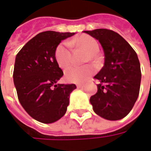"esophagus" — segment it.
<instances>
[{
    "instance_id": "34e87169",
    "label": "esophagus",
    "mask_w": 151,
    "mask_h": 151,
    "mask_svg": "<svg viewBox=\"0 0 151 151\" xmlns=\"http://www.w3.org/2000/svg\"><path fill=\"white\" fill-rule=\"evenodd\" d=\"M86 86V83H80V84H78L77 85V87L78 88H84Z\"/></svg>"
}]
</instances>
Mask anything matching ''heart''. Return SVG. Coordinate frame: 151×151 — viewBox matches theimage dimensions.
I'll list each match as a JSON object with an SVG mask.
<instances>
[{
    "mask_svg": "<svg viewBox=\"0 0 151 151\" xmlns=\"http://www.w3.org/2000/svg\"><path fill=\"white\" fill-rule=\"evenodd\" d=\"M70 45L82 47L89 53L86 60L95 61L98 59L97 53L99 52V43L95 38L88 35H82L78 37L67 42L59 43L55 50V58L57 64L62 69L67 68L72 61V52ZM95 69L91 65H86L83 67L72 66L66 69L65 72V78L67 82L78 83L85 81L89 76L91 75Z\"/></svg>",
    "mask_w": 151,
    "mask_h": 151,
    "instance_id": "b5f03b06",
    "label": "heart"
}]
</instances>
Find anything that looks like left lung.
I'll return each instance as SVG.
<instances>
[{
  "instance_id": "8db88e82",
  "label": "left lung",
  "mask_w": 151,
  "mask_h": 151,
  "mask_svg": "<svg viewBox=\"0 0 151 151\" xmlns=\"http://www.w3.org/2000/svg\"><path fill=\"white\" fill-rule=\"evenodd\" d=\"M99 40L104 52V65L94 77L98 91L90 102L93 110L106 120L126 116L137 99L141 68L136 52L120 35L108 29L84 31Z\"/></svg>"
}]
</instances>
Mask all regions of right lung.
Returning <instances> with one entry per match:
<instances>
[{"mask_svg":"<svg viewBox=\"0 0 151 151\" xmlns=\"http://www.w3.org/2000/svg\"><path fill=\"white\" fill-rule=\"evenodd\" d=\"M73 35L41 32L16 56L13 78L18 100L25 111L41 123L60 119L66 112L70 93L76 89L75 84H56L64 73L55 58L57 45Z\"/></svg>","mask_w":151,"mask_h":151,"instance_id":"obj_1","label":"right lung"}]
</instances>
